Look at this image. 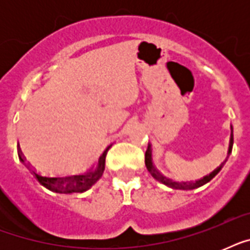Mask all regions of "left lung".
<instances>
[{
  "mask_svg": "<svg viewBox=\"0 0 250 250\" xmlns=\"http://www.w3.org/2000/svg\"><path fill=\"white\" fill-rule=\"evenodd\" d=\"M232 128V127H231ZM232 145H233V133L231 132V140H229V154L232 152ZM226 162V161H225ZM225 162L221 165L219 167H217L213 172H210L209 175H206L204 178L198 179L196 182H174V180H171L168 179L167 176H165L162 172L157 170V167L153 165V161H152V148H150V144H148V149H146V152H145V166L148 168V171L150 172L153 178L158 180V182L164 183L165 186L170 187V188H174V189H184V190H188V189H194V188H198V187L204 186L206 183H209L211 179L215 176V175L222 170V167L225 165Z\"/></svg>",
  "mask_w": 250,
  "mask_h": 250,
  "instance_id": "left-lung-1",
  "label": "left lung"
}]
</instances>
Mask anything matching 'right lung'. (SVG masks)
<instances>
[{"label": "right lung", "mask_w": 250, "mask_h": 250, "mask_svg": "<svg viewBox=\"0 0 250 250\" xmlns=\"http://www.w3.org/2000/svg\"><path fill=\"white\" fill-rule=\"evenodd\" d=\"M110 146H107L105 152L102 153V156L100 157L97 167L88 170L83 174L68 175V176H42L41 174H37L36 171H33V175L36 176L40 184H42L45 188H48L53 192H57V193H82V192L89 189L90 187L102 176L104 170H105L106 154H107Z\"/></svg>", "instance_id": "1"}]
</instances>
